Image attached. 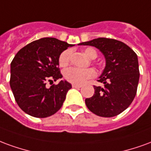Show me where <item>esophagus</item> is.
Returning <instances> with one entry per match:
<instances>
[{
    "mask_svg": "<svg viewBox=\"0 0 151 151\" xmlns=\"http://www.w3.org/2000/svg\"><path fill=\"white\" fill-rule=\"evenodd\" d=\"M72 87L73 88H81L80 84H76V83H72Z\"/></svg>",
    "mask_w": 151,
    "mask_h": 151,
    "instance_id": "obj_1",
    "label": "esophagus"
}]
</instances>
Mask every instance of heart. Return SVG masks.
Instances as JSON below:
<instances>
[{
	"mask_svg": "<svg viewBox=\"0 0 151 151\" xmlns=\"http://www.w3.org/2000/svg\"><path fill=\"white\" fill-rule=\"evenodd\" d=\"M84 54L88 58L92 59H96L97 57L96 50L92 47H88L84 50ZM71 50H66L61 53L59 58V63L61 67H66L69 64L71 60ZM96 76V71L92 68H68L64 71V76L66 80L69 82L76 84L83 83L84 81L92 78Z\"/></svg>",
	"mask_w": 151,
	"mask_h": 151,
	"instance_id": "obj_1",
	"label": "heart"
}]
</instances>
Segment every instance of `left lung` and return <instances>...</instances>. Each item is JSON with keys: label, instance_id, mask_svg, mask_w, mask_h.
I'll return each instance as SVG.
<instances>
[{"label": "left lung", "instance_id": "1", "mask_svg": "<svg viewBox=\"0 0 151 151\" xmlns=\"http://www.w3.org/2000/svg\"><path fill=\"white\" fill-rule=\"evenodd\" d=\"M79 45L99 49L106 62L98 80L104 87L94 86L95 93L85 100L87 107L97 116L118 115L130 105L137 93L140 74L136 53L124 42L112 38H95Z\"/></svg>", "mask_w": 151, "mask_h": 151}]
</instances>
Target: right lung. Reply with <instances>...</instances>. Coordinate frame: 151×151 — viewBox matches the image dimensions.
Wrapping results in <instances>:
<instances>
[{
	"mask_svg": "<svg viewBox=\"0 0 151 151\" xmlns=\"http://www.w3.org/2000/svg\"><path fill=\"white\" fill-rule=\"evenodd\" d=\"M68 44L55 38L34 41L22 48L11 62L10 83L14 98L22 110L30 116L44 118L59 111L71 84L61 80L47 88V81L63 76L59 58Z\"/></svg>",
	"mask_w": 151,
	"mask_h": 151,
	"instance_id": "add662e5",
	"label": "right lung"
}]
</instances>
